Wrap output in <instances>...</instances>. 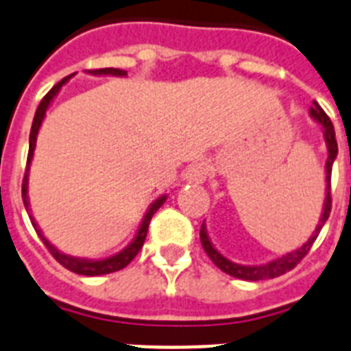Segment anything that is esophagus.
I'll list each match as a JSON object with an SVG mask.
<instances>
[{"label": "esophagus", "instance_id": "1", "mask_svg": "<svg viewBox=\"0 0 351 351\" xmlns=\"http://www.w3.org/2000/svg\"><path fill=\"white\" fill-rule=\"evenodd\" d=\"M207 175H209V166L205 162H196V164H193V166L185 169L184 178L189 184H204Z\"/></svg>", "mask_w": 351, "mask_h": 351}]
</instances>
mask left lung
I'll return each mask as SVG.
<instances>
[{"mask_svg": "<svg viewBox=\"0 0 351 351\" xmlns=\"http://www.w3.org/2000/svg\"><path fill=\"white\" fill-rule=\"evenodd\" d=\"M310 117L317 122L321 130H323L324 136V144H326V149H328V158H326V166H324V171H326V189H324V204H323V215L319 218V223L315 227V230L312 232V236L308 238L306 243H303L299 249L292 250V252H287L281 258H276L269 263L263 265H240L230 261V259L225 258L223 254H220L216 247L210 241L209 234H207V227H205V221L202 223L200 229V241L204 250L207 252L213 263L218 267L220 270H223L225 274L232 276V278L245 279V281H261V279H272L278 278V276H283L285 272H289L295 267V265L308 254L310 247L314 245L315 238L319 236L321 229H323L324 221L328 220L330 209H332V195H330V178H332V166L333 160L337 158V141H335V130H333L332 121L328 119V115L324 113L323 108L319 106L317 102H314V108H310Z\"/></svg>", "mask_w": 351, "mask_h": 351, "instance_id": "obj_1", "label": "left lung"}]
</instances>
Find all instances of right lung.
Segmentation results:
<instances>
[{
    "label": "right lung",
    "mask_w": 351,
    "mask_h": 351,
    "mask_svg": "<svg viewBox=\"0 0 351 351\" xmlns=\"http://www.w3.org/2000/svg\"><path fill=\"white\" fill-rule=\"evenodd\" d=\"M88 73H92V75H115V77H126L128 72L126 70H119V68H101V70H88ZM70 77H64L62 81H59L56 86L47 93V95L43 97V101L39 102V106L36 110V115H34V122H32V130H30V141H28V158H27V171H25V178H23V204H25V209H27L28 216H30V221H32L34 229H36L37 236L41 238V241L47 245V249L50 250V254L59 261V263L64 267V269L72 270L75 274L81 276H102V274H111V272H117V270L124 269L128 263H130L131 259L135 258L138 254V250L142 249V245H144V240H146L147 236V229H149V221L153 218L156 210L160 209L162 204L166 202L167 196L162 195L158 196L153 204L149 205V209L146 210V215L142 218L141 227L136 230L135 238L131 240V243L128 247L121 250V252H117L113 256H108V258L102 259H86V258H75V256L64 254L59 249H56L50 241L45 238V234L39 229V225L36 223L34 220V216L30 215V200H28V171H30V162L34 158V149H36V141H37V133H39V128H41L43 121H45V115H47L48 106L52 104V101L57 97L59 90H61L68 81H70Z\"/></svg>",
    "instance_id": "obj_1"
}]
</instances>
